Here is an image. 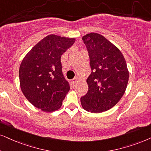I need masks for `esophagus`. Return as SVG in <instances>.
<instances>
[{"label": "esophagus", "mask_w": 151, "mask_h": 151, "mask_svg": "<svg viewBox=\"0 0 151 151\" xmlns=\"http://www.w3.org/2000/svg\"><path fill=\"white\" fill-rule=\"evenodd\" d=\"M78 80H79V79H78V77H74V79H72V83H75L76 82H77V81H78Z\"/></svg>", "instance_id": "obj_1"}]
</instances>
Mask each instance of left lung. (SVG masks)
Listing matches in <instances>:
<instances>
[{"label":"left lung","instance_id":"obj_1","mask_svg":"<svg viewBox=\"0 0 151 151\" xmlns=\"http://www.w3.org/2000/svg\"><path fill=\"white\" fill-rule=\"evenodd\" d=\"M92 72L86 80L88 91L81 98L83 109L91 113L105 111L121 100L129 80V71L123 53L100 34L83 36Z\"/></svg>","mask_w":151,"mask_h":151}]
</instances>
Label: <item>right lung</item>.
<instances>
[{"instance_id": "add662e5", "label": "right lung", "mask_w": 151, "mask_h": 151, "mask_svg": "<svg viewBox=\"0 0 151 151\" xmlns=\"http://www.w3.org/2000/svg\"><path fill=\"white\" fill-rule=\"evenodd\" d=\"M74 42L75 38L47 35L30 49L20 65L23 94L43 111L59 109L70 91L69 83L62 72L60 58Z\"/></svg>"}]
</instances>
